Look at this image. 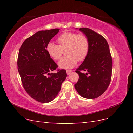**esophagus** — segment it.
<instances>
[{
	"label": "esophagus",
	"instance_id": "34e87169",
	"mask_svg": "<svg viewBox=\"0 0 133 133\" xmlns=\"http://www.w3.org/2000/svg\"><path fill=\"white\" fill-rule=\"evenodd\" d=\"M71 73H72V71L71 70H66V73H67L68 75L70 74Z\"/></svg>",
	"mask_w": 133,
	"mask_h": 133
}]
</instances>
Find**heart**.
<instances>
[{"mask_svg": "<svg viewBox=\"0 0 133 133\" xmlns=\"http://www.w3.org/2000/svg\"><path fill=\"white\" fill-rule=\"evenodd\" d=\"M59 45L50 42L46 46V51L54 60H59L63 54V49L66 50L68 55L62 58L58 63L62 69H70L77 64L78 61L85 59L89 51V41L84 34L74 32H65L58 37Z\"/></svg>", "mask_w": 133, "mask_h": 133, "instance_id": "b5f03b06", "label": "heart"}]
</instances>
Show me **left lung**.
<instances>
[{
    "label": "left lung",
    "instance_id": "8db88e82",
    "mask_svg": "<svg viewBox=\"0 0 133 133\" xmlns=\"http://www.w3.org/2000/svg\"><path fill=\"white\" fill-rule=\"evenodd\" d=\"M79 30L88 38L89 46L87 57L75 71L79 78L74 87L82 97L95 99L105 92L110 83L112 63L109 47L106 39L94 31L86 28Z\"/></svg>",
    "mask_w": 133,
    "mask_h": 133
}]
</instances>
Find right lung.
Masks as SVG:
<instances>
[{
    "instance_id": "right-lung-1",
    "label": "right lung",
    "mask_w": 133,
    "mask_h": 133,
    "mask_svg": "<svg viewBox=\"0 0 133 133\" xmlns=\"http://www.w3.org/2000/svg\"><path fill=\"white\" fill-rule=\"evenodd\" d=\"M59 30L37 32L23 42L19 51L18 69L23 87L32 98L43 103L56 98L67 76L64 69L51 73L58 66L46 51L48 44Z\"/></svg>"
}]
</instances>
